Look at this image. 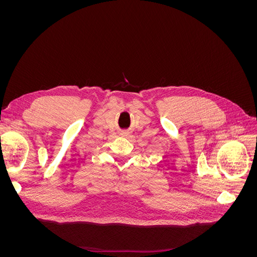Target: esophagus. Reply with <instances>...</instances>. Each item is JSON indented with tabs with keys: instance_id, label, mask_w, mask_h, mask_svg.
I'll list each match as a JSON object with an SVG mask.
<instances>
[{
	"instance_id": "esophagus-1",
	"label": "esophagus",
	"mask_w": 257,
	"mask_h": 257,
	"mask_svg": "<svg viewBox=\"0 0 257 257\" xmlns=\"http://www.w3.org/2000/svg\"><path fill=\"white\" fill-rule=\"evenodd\" d=\"M122 136H127L128 135V132L127 131H122L120 133Z\"/></svg>"
}]
</instances>
